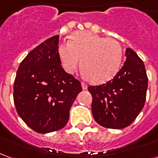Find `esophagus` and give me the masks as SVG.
Returning <instances> with one entry per match:
<instances>
[{
	"label": "esophagus",
	"instance_id": "esophagus-1",
	"mask_svg": "<svg viewBox=\"0 0 158 158\" xmlns=\"http://www.w3.org/2000/svg\"><path fill=\"white\" fill-rule=\"evenodd\" d=\"M81 85H82V89H87V88H88V86H87V85H86L85 83L82 82V83H81Z\"/></svg>",
	"mask_w": 158,
	"mask_h": 158
}]
</instances>
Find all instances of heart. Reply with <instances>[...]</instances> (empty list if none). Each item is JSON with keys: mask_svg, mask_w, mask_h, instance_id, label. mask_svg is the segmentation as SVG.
<instances>
[{"mask_svg": "<svg viewBox=\"0 0 158 158\" xmlns=\"http://www.w3.org/2000/svg\"><path fill=\"white\" fill-rule=\"evenodd\" d=\"M58 55L62 68L69 73L75 72L81 59L84 76L96 84L113 78L122 62L118 42L88 31L74 33L69 43L59 45Z\"/></svg>", "mask_w": 158, "mask_h": 158, "instance_id": "b5f03b06", "label": "heart"}]
</instances>
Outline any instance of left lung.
Wrapping results in <instances>:
<instances>
[{
	"label": "left lung",
	"instance_id": "1",
	"mask_svg": "<svg viewBox=\"0 0 158 158\" xmlns=\"http://www.w3.org/2000/svg\"><path fill=\"white\" fill-rule=\"evenodd\" d=\"M125 56L124 64L113 79L88 87L93 117L105 128L119 129L131 124L146 102L148 79L145 64L132 49H126Z\"/></svg>",
	"mask_w": 158,
	"mask_h": 158
}]
</instances>
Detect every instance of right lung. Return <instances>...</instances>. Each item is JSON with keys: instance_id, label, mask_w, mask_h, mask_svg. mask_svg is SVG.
<instances>
[{"instance_id": "right-lung-1", "label": "right lung", "mask_w": 158, "mask_h": 158, "mask_svg": "<svg viewBox=\"0 0 158 158\" xmlns=\"http://www.w3.org/2000/svg\"><path fill=\"white\" fill-rule=\"evenodd\" d=\"M59 35L33 49L16 74L13 100L19 117L40 134L62 129L80 91L78 79L64 71L58 55Z\"/></svg>"}]
</instances>
